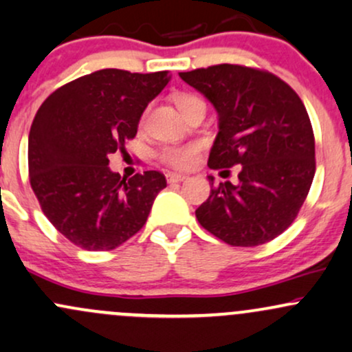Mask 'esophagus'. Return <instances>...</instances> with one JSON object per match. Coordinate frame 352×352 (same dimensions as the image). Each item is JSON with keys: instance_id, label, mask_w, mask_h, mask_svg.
I'll list each match as a JSON object with an SVG mask.
<instances>
[{"instance_id": "34e87169", "label": "esophagus", "mask_w": 352, "mask_h": 352, "mask_svg": "<svg viewBox=\"0 0 352 352\" xmlns=\"http://www.w3.org/2000/svg\"><path fill=\"white\" fill-rule=\"evenodd\" d=\"M165 177H167L168 184H177V182H184L187 179V175H184V173H175V172H168Z\"/></svg>"}]
</instances>
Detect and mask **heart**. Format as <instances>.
Here are the masks:
<instances>
[{"instance_id":"1","label":"heart","mask_w":352,"mask_h":352,"mask_svg":"<svg viewBox=\"0 0 352 352\" xmlns=\"http://www.w3.org/2000/svg\"><path fill=\"white\" fill-rule=\"evenodd\" d=\"M197 99L195 96H188L184 94L177 99V106L179 109L187 107L188 104L195 102ZM197 153H199V145L195 144H188V145H172V147H165L160 157L165 164L172 165L175 168H187L190 165L195 164L197 160Z\"/></svg>"}]
</instances>
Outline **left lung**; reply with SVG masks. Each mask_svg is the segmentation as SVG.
Segmentation results:
<instances>
[{
  "mask_svg": "<svg viewBox=\"0 0 352 352\" xmlns=\"http://www.w3.org/2000/svg\"><path fill=\"white\" fill-rule=\"evenodd\" d=\"M179 76L218 114L208 167L241 165L236 184L215 187L208 175L212 190L195 210L199 223L233 246L263 245L281 235L305 204L316 170L305 104L276 76L236 64Z\"/></svg>",
  "mask_w": 352,
  "mask_h": 352,
  "instance_id": "obj_1",
  "label": "left lung"
}]
</instances>
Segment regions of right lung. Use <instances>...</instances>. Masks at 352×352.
Wrapping results in <instances>:
<instances>
[{"label": "right lung", "mask_w": 352, "mask_h": 352, "mask_svg": "<svg viewBox=\"0 0 352 352\" xmlns=\"http://www.w3.org/2000/svg\"><path fill=\"white\" fill-rule=\"evenodd\" d=\"M170 78L100 69L59 87L39 107L28 139L31 187L47 220L80 248L107 252L134 236L167 187L155 170L120 179L109 155L134 139L145 107Z\"/></svg>", "instance_id": "add662e5"}]
</instances>
